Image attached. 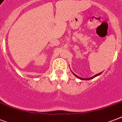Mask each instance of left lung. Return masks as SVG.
<instances>
[{
	"instance_id": "1",
	"label": "left lung",
	"mask_w": 122,
	"mask_h": 122,
	"mask_svg": "<svg viewBox=\"0 0 122 122\" xmlns=\"http://www.w3.org/2000/svg\"><path fill=\"white\" fill-rule=\"evenodd\" d=\"M102 73V72H101ZM101 73H99V74H97V75H95L94 76H92V77H91V78H81V77H79V76H77V75H76L75 74H74V73H73V75H75V76H76V77H78V78H80V79H81V80H91V79H92V78H94V77H96V76H98V75H99L101 74Z\"/></svg>"
}]
</instances>
